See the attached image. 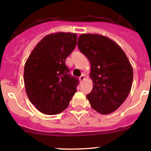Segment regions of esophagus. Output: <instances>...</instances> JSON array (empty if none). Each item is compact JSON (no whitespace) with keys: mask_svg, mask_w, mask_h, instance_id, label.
I'll return each instance as SVG.
<instances>
[{"mask_svg":"<svg viewBox=\"0 0 151 151\" xmlns=\"http://www.w3.org/2000/svg\"><path fill=\"white\" fill-rule=\"evenodd\" d=\"M84 80H85V75L84 74H82V75L80 77V80L82 82V81H83Z\"/></svg>","mask_w":151,"mask_h":151,"instance_id":"esophagus-1","label":"esophagus"}]
</instances>
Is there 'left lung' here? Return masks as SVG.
Masks as SVG:
<instances>
[{"mask_svg": "<svg viewBox=\"0 0 151 151\" xmlns=\"http://www.w3.org/2000/svg\"><path fill=\"white\" fill-rule=\"evenodd\" d=\"M77 45L91 63L93 86L86 96L91 107L102 115L112 113L132 88L133 68L127 56L116 42L99 34L80 35Z\"/></svg>", "mask_w": 151, "mask_h": 151, "instance_id": "obj_1", "label": "left lung"}]
</instances>
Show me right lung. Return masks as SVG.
<instances>
[{"label": "right lung", "instance_id": "add662e5", "mask_svg": "<svg viewBox=\"0 0 151 151\" xmlns=\"http://www.w3.org/2000/svg\"><path fill=\"white\" fill-rule=\"evenodd\" d=\"M77 33L63 32L47 35L25 62V91L30 102L42 113L53 115L63 112L77 91L78 79L68 74L65 64L77 45Z\"/></svg>", "mask_w": 151, "mask_h": 151}]
</instances>
